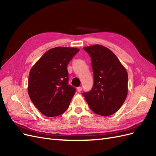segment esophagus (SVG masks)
<instances>
[{
  "mask_svg": "<svg viewBox=\"0 0 156 156\" xmlns=\"http://www.w3.org/2000/svg\"><path fill=\"white\" fill-rule=\"evenodd\" d=\"M82 89H83V88H82L81 87H77V91H78L79 92H81V90H82Z\"/></svg>",
  "mask_w": 156,
  "mask_h": 156,
  "instance_id": "1",
  "label": "esophagus"
}]
</instances>
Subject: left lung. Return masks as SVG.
<instances>
[{
  "mask_svg": "<svg viewBox=\"0 0 156 156\" xmlns=\"http://www.w3.org/2000/svg\"><path fill=\"white\" fill-rule=\"evenodd\" d=\"M91 57L94 85L83 96L90 109L101 116L114 114L125 101L127 88L126 68L110 49L101 45L83 48Z\"/></svg>",
  "mask_w": 156,
  "mask_h": 156,
  "instance_id": "left-lung-1",
  "label": "left lung"
}]
</instances>
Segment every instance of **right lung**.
Returning a JSON list of instances; mask_svg holds the SVG:
<instances>
[{
  "instance_id": "right-lung-1",
  "label": "right lung",
  "mask_w": 156,
  "mask_h": 156,
  "mask_svg": "<svg viewBox=\"0 0 156 156\" xmlns=\"http://www.w3.org/2000/svg\"><path fill=\"white\" fill-rule=\"evenodd\" d=\"M79 49L56 47L48 50L31 68L28 92L42 114L53 117L66 111L75 92L68 84L67 66Z\"/></svg>"
}]
</instances>
